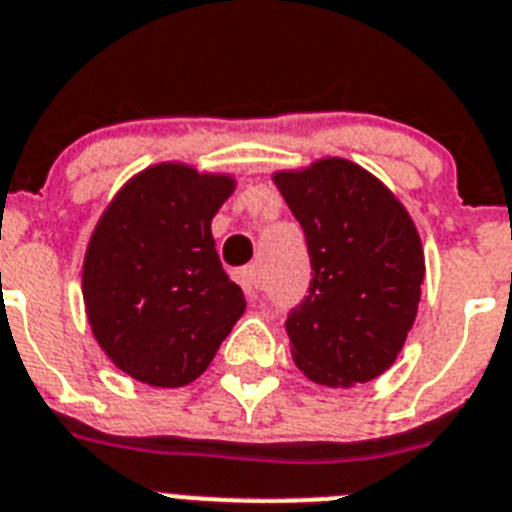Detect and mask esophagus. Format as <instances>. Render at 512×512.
Listing matches in <instances>:
<instances>
[{"label": "esophagus", "instance_id": "1", "mask_svg": "<svg viewBox=\"0 0 512 512\" xmlns=\"http://www.w3.org/2000/svg\"><path fill=\"white\" fill-rule=\"evenodd\" d=\"M236 281H239V286H242L244 294H247L249 299H255L257 291H260V273H257L255 265H247V268L236 270Z\"/></svg>", "mask_w": 512, "mask_h": 512}]
</instances>
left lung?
Wrapping results in <instances>:
<instances>
[{"mask_svg": "<svg viewBox=\"0 0 512 512\" xmlns=\"http://www.w3.org/2000/svg\"><path fill=\"white\" fill-rule=\"evenodd\" d=\"M307 236L312 283L286 320L291 356L317 385L354 388L401 354L422 299L424 249L409 210L349 158L273 174Z\"/></svg>", "mask_w": 512, "mask_h": 512, "instance_id": "1", "label": "left lung"}]
</instances>
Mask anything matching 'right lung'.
I'll list each match as a JSON object with an SVG mask.
<instances>
[{
	"label": "right lung",
	"instance_id": "1",
	"mask_svg": "<svg viewBox=\"0 0 512 512\" xmlns=\"http://www.w3.org/2000/svg\"><path fill=\"white\" fill-rule=\"evenodd\" d=\"M234 190L231 174L163 161L103 208L83 260L85 315L103 354L132 380L190 385L242 317L244 294L210 234Z\"/></svg>",
	"mask_w": 512,
	"mask_h": 512
}]
</instances>
